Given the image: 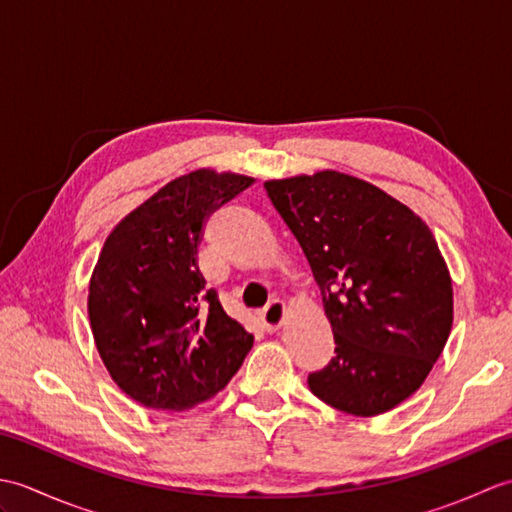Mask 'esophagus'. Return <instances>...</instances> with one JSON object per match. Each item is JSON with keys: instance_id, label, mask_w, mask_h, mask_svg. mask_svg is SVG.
Segmentation results:
<instances>
[{"instance_id": "obj_1", "label": "esophagus", "mask_w": 512, "mask_h": 512, "mask_svg": "<svg viewBox=\"0 0 512 512\" xmlns=\"http://www.w3.org/2000/svg\"><path fill=\"white\" fill-rule=\"evenodd\" d=\"M259 321H262L264 330L268 332H277L281 325L286 323V306L281 301H270L268 308L259 314Z\"/></svg>"}]
</instances>
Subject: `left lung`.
Segmentation results:
<instances>
[{"label": "left lung", "instance_id": "1", "mask_svg": "<svg viewBox=\"0 0 512 512\" xmlns=\"http://www.w3.org/2000/svg\"><path fill=\"white\" fill-rule=\"evenodd\" d=\"M323 292L332 363L308 378L330 407L372 418L416 394L453 325V281L431 228L376 184L323 169L266 180Z\"/></svg>", "mask_w": 512, "mask_h": 512}]
</instances>
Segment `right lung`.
<instances>
[{
    "label": "right lung",
    "instance_id": "obj_1",
    "mask_svg": "<svg viewBox=\"0 0 512 512\" xmlns=\"http://www.w3.org/2000/svg\"><path fill=\"white\" fill-rule=\"evenodd\" d=\"M255 178L202 167L167 182L107 235L88 290L90 328L114 383L140 405L187 411L235 376L253 334L204 290V222Z\"/></svg>",
    "mask_w": 512,
    "mask_h": 512
}]
</instances>
